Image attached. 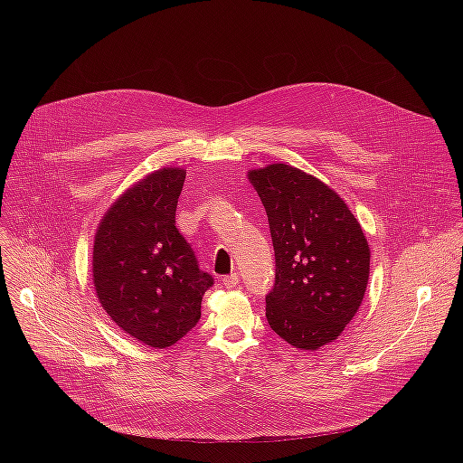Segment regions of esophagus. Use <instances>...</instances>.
Segmentation results:
<instances>
[{
    "label": "esophagus",
    "mask_w": 463,
    "mask_h": 463,
    "mask_svg": "<svg viewBox=\"0 0 463 463\" xmlns=\"http://www.w3.org/2000/svg\"><path fill=\"white\" fill-rule=\"evenodd\" d=\"M222 284H223L225 288H236V286L240 284V279H238L236 273H232V275L223 277V279H222Z\"/></svg>",
    "instance_id": "esophagus-1"
}]
</instances>
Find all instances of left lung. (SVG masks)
Masks as SVG:
<instances>
[{"label": "left lung", "instance_id": "1", "mask_svg": "<svg viewBox=\"0 0 463 463\" xmlns=\"http://www.w3.org/2000/svg\"><path fill=\"white\" fill-rule=\"evenodd\" d=\"M268 213L275 284L266 297L273 332L291 346L335 341L357 313L370 273V249L355 216L317 177L289 165L249 172Z\"/></svg>", "mask_w": 463, "mask_h": 463}]
</instances>
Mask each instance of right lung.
Wrapping results in <instances>:
<instances>
[{
	"label": "right lung",
	"mask_w": 463,
	"mask_h": 463,
	"mask_svg": "<svg viewBox=\"0 0 463 463\" xmlns=\"http://www.w3.org/2000/svg\"><path fill=\"white\" fill-rule=\"evenodd\" d=\"M184 174L161 168L126 190L95 236L93 280L102 307L152 348L172 346L190 332L214 284L175 227Z\"/></svg>",
	"instance_id": "1"
}]
</instances>
